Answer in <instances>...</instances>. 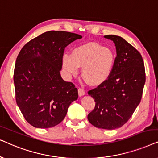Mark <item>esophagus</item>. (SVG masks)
Segmentation results:
<instances>
[{
  "mask_svg": "<svg viewBox=\"0 0 158 158\" xmlns=\"http://www.w3.org/2000/svg\"><path fill=\"white\" fill-rule=\"evenodd\" d=\"M85 94V90H84L83 88H78V95H79V96H84V95Z\"/></svg>",
  "mask_w": 158,
  "mask_h": 158,
  "instance_id": "1",
  "label": "esophagus"
}]
</instances>
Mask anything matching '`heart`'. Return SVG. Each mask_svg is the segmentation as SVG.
<instances>
[{
	"label": "heart",
	"instance_id": "b5f03b06",
	"mask_svg": "<svg viewBox=\"0 0 158 158\" xmlns=\"http://www.w3.org/2000/svg\"><path fill=\"white\" fill-rule=\"evenodd\" d=\"M116 61L114 50L97 43L90 42L75 48L71 55L65 53L62 64L66 71L75 75L78 68L82 76L90 85L96 86L106 81L111 75Z\"/></svg>",
	"mask_w": 158,
	"mask_h": 158
}]
</instances>
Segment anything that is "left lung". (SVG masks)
Segmentation results:
<instances>
[{
	"instance_id": "1",
	"label": "left lung",
	"mask_w": 158,
	"mask_h": 158,
	"mask_svg": "<svg viewBox=\"0 0 158 158\" xmlns=\"http://www.w3.org/2000/svg\"><path fill=\"white\" fill-rule=\"evenodd\" d=\"M104 37L115 44V64L107 81L88 92L96 103L88 119L94 127L112 130L132 116L141 101L146 77L141 54L132 45L118 36Z\"/></svg>"
}]
</instances>
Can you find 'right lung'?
<instances>
[{"label": "right lung", "instance_id": "obj_1", "mask_svg": "<svg viewBox=\"0 0 158 158\" xmlns=\"http://www.w3.org/2000/svg\"><path fill=\"white\" fill-rule=\"evenodd\" d=\"M79 34L49 31L27 43L15 64L16 101L28 123L50 128L65 117L70 103L78 97L77 88L60 76L65 47Z\"/></svg>", "mask_w": 158, "mask_h": 158}]
</instances>
